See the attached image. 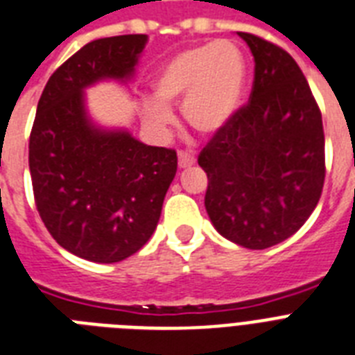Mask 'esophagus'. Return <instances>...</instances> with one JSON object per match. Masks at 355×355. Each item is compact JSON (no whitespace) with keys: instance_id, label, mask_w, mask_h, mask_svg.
Segmentation results:
<instances>
[{"instance_id":"1","label":"esophagus","mask_w":355,"mask_h":355,"mask_svg":"<svg viewBox=\"0 0 355 355\" xmlns=\"http://www.w3.org/2000/svg\"><path fill=\"white\" fill-rule=\"evenodd\" d=\"M195 164V155L187 151H178V168H189Z\"/></svg>"}]
</instances>
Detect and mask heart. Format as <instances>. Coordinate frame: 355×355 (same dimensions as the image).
Segmentation results:
<instances>
[{"label": "heart", "instance_id": "b5f03b06", "mask_svg": "<svg viewBox=\"0 0 355 355\" xmlns=\"http://www.w3.org/2000/svg\"><path fill=\"white\" fill-rule=\"evenodd\" d=\"M246 87V60L241 49L220 40L184 49L164 63L155 78V94L162 103L182 102V114L198 132H217L237 112ZM162 103L148 107L158 129L173 122Z\"/></svg>", "mask_w": 355, "mask_h": 355}]
</instances>
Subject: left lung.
<instances>
[{
  "instance_id": "8db88e82",
  "label": "left lung",
  "mask_w": 355,
  "mask_h": 355,
  "mask_svg": "<svg viewBox=\"0 0 355 355\" xmlns=\"http://www.w3.org/2000/svg\"><path fill=\"white\" fill-rule=\"evenodd\" d=\"M255 60L250 102L198 155L204 206L223 237L264 250L297 232L324 184L322 118L306 78L273 43L239 33Z\"/></svg>"
}]
</instances>
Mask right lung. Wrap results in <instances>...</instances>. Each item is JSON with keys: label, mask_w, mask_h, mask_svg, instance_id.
I'll return each mask as SVG.
<instances>
[{"label": "right lung", "mask_w": 355, "mask_h": 355, "mask_svg": "<svg viewBox=\"0 0 355 355\" xmlns=\"http://www.w3.org/2000/svg\"><path fill=\"white\" fill-rule=\"evenodd\" d=\"M146 43V34H128L83 45L37 102L28 140L36 207L54 241L85 261L120 262L148 243L177 173L175 149L100 128L85 105L94 83L131 80Z\"/></svg>", "instance_id": "add662e5"}]
</instances>
